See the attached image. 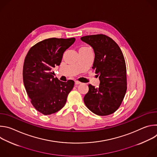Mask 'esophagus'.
<instances>
[{"instance_id": "obj_1", "label": "esophagus", "mask_w": 157, "mask_h": 157, "mask_svg": "<svg viewBox=\"0 0 157 157\" xmlns=\"http://www.w3.org/2000/svg\"><path fill=\"white\" fill-rule=\"evenodd\" d=\"M75 84H76V85H78V84H80L81 83L80 81H77V80H76V81H75Z\"/></svg>"}]
</instances>
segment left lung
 Masks as SVG:
<instances>
[{
  "mask_svg": "<svg viewBox=\"0 0 157 157\" xmlns=\"http://www.w3.org/2000/svg\"><path fill=\"white\" fill-rule=\"evenodd\" d=\"M81 40L91 45L95 57L92 68L99 76L100 84H89L84 98L86 107L93 113L108 116L119 109L127 91V70L124 55L109 36L98 34L84 36Z\"/></svg>",
  "mask_w": 157,
  "mask_h": 157,
  "instance_id": "left-lung-1",
  "label": "left lung"
}]
</instances>
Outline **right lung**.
Masks as SVG:
<instances>
[{"instance_id":"1","label":"right lung","mask_w":157,"mask_h":157,"mask_svg":"<svg viewBox=\"0 0 157 157\" xmlns=\"http://www.w3.org/2000/svg\"><path fill=\"white\" fill-rule=\"evenodd\" d=\"M75 41V38H51L30 48L23 67V80L32 104L43 115L57 113L65 105L75 82L54 78L52 69L59 66L63 55Z\"/></svg>"}]
</instances>
